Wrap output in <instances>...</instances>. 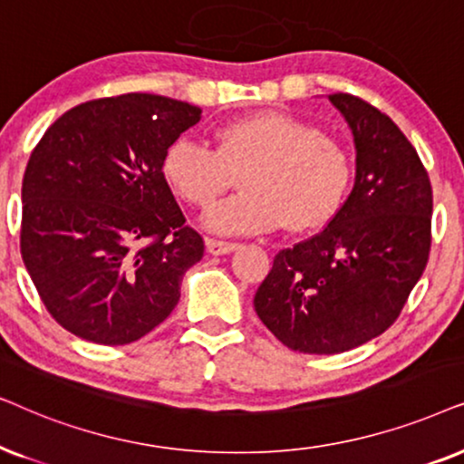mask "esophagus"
I'll return each instance as SVG.
<instances>
[{"label":"esophagus","instance_id":"obj_1","mask_svg":"<svg viewBox=\"0 0 464 464\" xmlns=\"http://www.w3.org/2000/svg\"><path fill=\"white\" fill-rule=\"evenodd\" d=\"M206 248H208L209 255L220 256V255H228V252L236 250L237 244H236V242H220V239L208 237V239H206Z\"/></svg>","mask_w":464,"mask_h":464}]
</instances>
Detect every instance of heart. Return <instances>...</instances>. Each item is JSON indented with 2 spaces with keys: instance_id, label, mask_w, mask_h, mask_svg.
I'll return each mask as SVG.
<instances>
[{
  "instance_id": "1",
  "label": "heart",
  "mask_w": 464,
  "mask_h": 464,
  "mask_svg": "<svg viewBox=\"0 0 464 464\" xmlns=\"http://www.w3.org/2000/svg\"><path fill=\"white\" fill-rule=\"evenodd\" d=\"M216 148L180 135L168 146L163 176L190 206L206 208L237 180L242 193L216 203L203 225L220 236L293 233L329 225L348 199L354 159L314 122L284 112H258L222 122Z\"/></svg>"
}]
</instances>
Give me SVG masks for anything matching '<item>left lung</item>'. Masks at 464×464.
I'll list each match as a JSON object with an SVG mask.
<instances>
[{"label":"left lung","mask_w":464,"mask_h":464,"mask_svg":"<svg viewBox=\"0 0 464 464\" xmlns=\"http://www.w3.org/2000/svg\"><path fill=\"white\" fill-rule=\"evenodd\" d=\"M329 99L354 133V188L323 231L277 252L255 295L263 324L305 354H339L391 329L433 242V188L411 141L365 99Z\"/></svg>","instance_id":"8db88e82"}]
</instances>
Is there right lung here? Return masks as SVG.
Segmentation results:
<instances>
[{
    "label": "right lung",
    "mask_w": 464,
    "mask_h": 464,
    "mask_svg": "<svg viewBox=\"0 0 464 464\" xmlns=\"http://www.w3.org/2000/svg\"><path fill=\"white\" fill-rule=\"evenodd\" d=\"M199 121V108L163 95L102 97L59 116L31 152L23 263L76 337L138 342L178 305L206 246L171 195L163 157Z\"/></svg>",
    "instance_id": "add662e5"
}]
</instances>
